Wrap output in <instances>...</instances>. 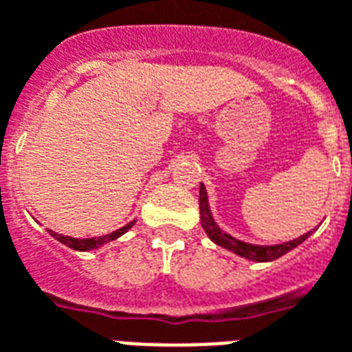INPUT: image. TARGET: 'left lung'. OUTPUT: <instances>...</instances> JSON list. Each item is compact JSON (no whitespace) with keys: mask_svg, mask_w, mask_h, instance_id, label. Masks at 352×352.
Instances as JSON below:
<instances>
[{"mask_svg":"<svg viewBox=\"0 0 352 352\" xmlns=\"http://www.w3.org/2000/svg\"><path fill=\"white\" fill-rule=\"evenodd\" d=\"M199 214H201V226L205 229V233L209 235V239L218 246L233 252L236 256L244 257V259H250V261L265 263V261H274L278 257L285 256L287 252H291L293 248H296L298 244L306 241L314 231H308L304 233L298 239H293L289 242H282V244H272V246H259V244H250V242L239 241L235 236H231L229 233L222 231L218 228V223L214 222L212 218V212H210L209 207V197H207V190L205 186H199Z\"/></svg>","mask_w":352,"mask_h":352,"instance_id":"obj_1","label":"left lung"}]
</instances>
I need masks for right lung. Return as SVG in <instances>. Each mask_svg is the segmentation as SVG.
Returning <instances> with one entry per match:
<instances>
[{"instance_id": "add662e5", "label": "right lung", "mask_w": 352, "mask_h": 352, "mask_svg": "<svg viewBox=\"0 0 352 352\" xmlns=\"http://www.w3.org/2000/svg\"><path fill=\"white\" fill-rule=\"evenodd\" d=\"M134 222H136V220H132V222L126 223L124 228L117 229V231H113V233H108V235H102V236H91V239H74V236L59 235V233L52 231V229H50V235L54 236V239H57V241L61 242V244H65V246L76 250V252H89V250L100 248V246H102V244H106V242L116 241V239H119L121 235H124V233H126V231H129V229L134 226Z\"/></svg>"}]
</instances>
